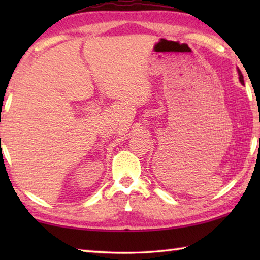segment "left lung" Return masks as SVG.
<instances>
[{
    "label": "left lung",
    "mask_w": 260,
    "mask_h": 260,
    "mask_svg": "<svg viewBox=\"0 0 260 260\" xmlns=\"http://www.w3.org/2000/svg\"><path fill=\"white\" fill-rule=\"evenodd\" d=\"M239 76H240V81L241 83H244V80H243V74H242V72L239 70Z\"/></svg>",
    "instance_id": "1"
}]
</instances>
